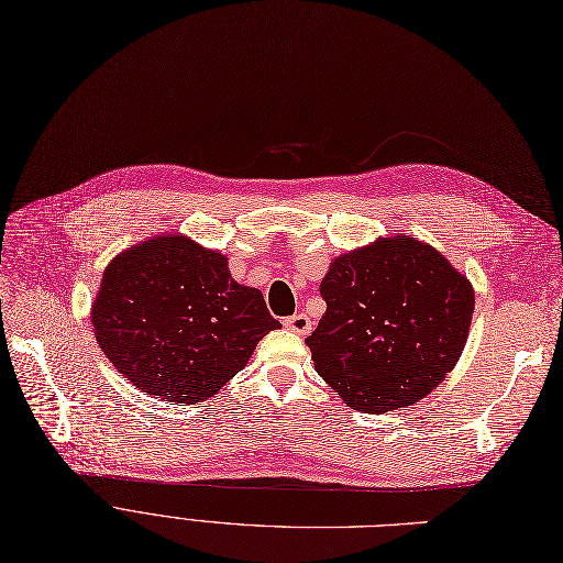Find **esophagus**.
Segmentation results:
<instances>
[{
  "instance_id": "34e87169",
  "label": "esophagus",
  "mask_w": 563,
  "mask_h": 563,
  "mask_svg": "<svg viewBox=\"0 0 563 563\" xmlns=\"http://www.w3.org/2000/svg\"><path fill=\"white\" fill-rule=\"evenodd\" d=\"M284 328L296 334H307L311 330V320L305 313H296V316L284 318Z\"/></svg>"
}]
</instances>
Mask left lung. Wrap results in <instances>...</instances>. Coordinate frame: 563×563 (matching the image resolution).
Listing matches in <instances>:
<instances>
[{
	"instance_id": "obj_1",
	"label": "left lung",
	"mask_w": 563,
	"mask_h": 563,
	"mask_svg": "<svg viewBox=\"0 0 563 563\" xmlns=\"http://www.w3.org/2000/svg\"><path fill=\"white\" fill-rule=\"evenodd\" d=\"M320 296L328 311L307 336L316 373L360 412L417 404L459 364L470 336V279L406 233L332 258Z\"/></svg>"
}]
</instances>
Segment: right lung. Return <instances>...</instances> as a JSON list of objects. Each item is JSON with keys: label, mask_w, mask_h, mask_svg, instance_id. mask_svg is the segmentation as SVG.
<instances>
[{"label": "right lung", "mask_w": 563, "mask_h": 563, "mask_svg": "<svg viewBox=\"0 0 563 563\" xmlns=\"http://www.w3.org/2000/svg\"><path fill=\"white\" fill-rule=\"evenodd\" d=\"M91 323L123 378L174 404L216 396L282 328L222 252L183 233H157L107 263Z\"/></svg>", "instance_id": "obj_1"}]
</instances>
